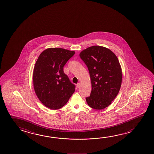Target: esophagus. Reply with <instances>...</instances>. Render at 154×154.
<instances>
[{"mask_svg":"<svg viewBox=\"0 0 154 154\" xmlns=\"http://www.w3.org/2000/svg\"><path fill=\"white\" fill-rule=\"evenodd\" d=\"M80 86H81V84L79 83L77 84V87L78 88H79Z\"/></svg>","mask_w":154,"mask_h":154,"instance_id":"1","label":"esophagus"}]
</instances>
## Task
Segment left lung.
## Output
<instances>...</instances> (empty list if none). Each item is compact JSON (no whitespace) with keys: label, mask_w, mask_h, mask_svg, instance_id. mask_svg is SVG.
<instances>
[{"label":"left lung","mask_w":154,"mask_h":154,"mask_svg":"<svg viewBox=\"0 0 154 154\" xmlns=\"http://www.w3.org/2000/svg\"><path fill=\"white\" fill-rule=\"evenodd\" d=\"M81 59L89 70L92 90L86 97L89 106L102 110L110 105L121 86V66L116 54L101 46H90L82 51Z\"/></svg>","instance_id":"obj_1"}]
</instances>
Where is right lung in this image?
I'll return each mask as SVG.
<instances>
[{
	"instance_id": "obj_1",
	"label": "right lung",
	"mask_w": 154,
	"mask_h": 154,
	"mask_svg": "<svg viewBox=\"0 0 154 154\" xmlns=\"http://www.w3.org/2000/svg\"><path fill=\"white\" fill-rule=\"evenodd\" d=\"M75 54L62 48H48L41 53L35 63L33 83L35 94L47 108H62L75 91L63 67Z\"/></svg>"
}]
</instances>
